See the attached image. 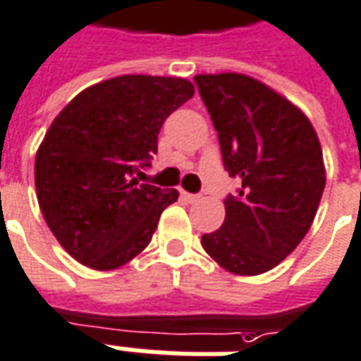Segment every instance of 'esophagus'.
<instances>
[{
    "instance_id": "obj_1",
    "label": "esophagus",
    "mask_w": 361,
    "mask_h": 361,
    "mask_svg": "<svg viewBox=\"0 0 361 361\" xmlns=\"http://www.w3.org/2000/svg\"><path fill=\"white\" fill-rule=\"evenodd\" d=\"M180 196H183L186 202H196V200H200L198 194H190V192H186V190H180Z\"/></svg>"
}]
</instances>
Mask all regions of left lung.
I'll return each mask as SVG.
<instances>
[{
	"instance_id": "left-lung-1",
	"label": "left lung",
	"mask_w": 361,
	"mask_h": 361,
	"mask_svg": "<svg viewBox=\"0 0 361 361\" xmlns=\"http://www.w3.org/2000/svg\"><path fill=\"white\" fill-rule=\"evenodd\" d=\"M219 138L223 165L240 178L225 223L202 236L231 273L259 275L285 259L314 223L325 188L319 138L304 113L256 78L196 75Z\"/></svg>"
}]
</instances>
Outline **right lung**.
<instances>
[{
	"label": "right lung",
	"instance_id": "1",
	"mask_svg": "<svg viewBox=\"0 0 361 361\" xmlns=\"http://www.w3.org/2000/svg\"><path fill=\"white\" fill-rule=\"evenodd\" d=\"M194 96L175 76L123 75L71 99L36 154L42 215L63 248L92 269H117L146 248L175 188L140 183L157 134Z\"/></svg>",
	"mask_w": 361,
	"mask_h": 361
}]
</instances>
